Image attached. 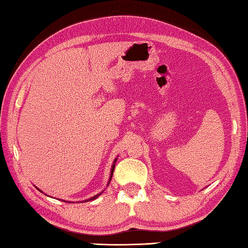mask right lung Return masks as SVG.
Segmentation results:
<instances>
[{
  "label": "right lung",
  "instance_id": "right-lung-1",
  "mask_svg": "<svg viewBox=\"0 0 248 248\" xmlns=\"http://www.w3.org/2000/svg\"><path fill=\"white\" fill-rule=\"evenodd\" d=\"M116 160H117V159H115V161H114V164L112 165V170H110V175H109V179H108V184H109V182H110V179H112V177H113V172H114V168H115V163H116ZM37 189H38V191H40V189L39 188H37ZM41 192V191H40ZM104 191H102V192H100L99 194H97V195H94V196H93V197H91V198H88V199H86V200H84V202H91V200H94V199H96V198H98L99 196H100V195H101L102 193H103ZM62 202H64V200H62ZM65 202H66V200H65Z\"/></svg>",
  "mask_w": 248,
  "mask_h": 248
}]
</instances>
